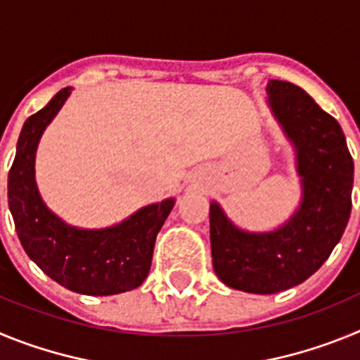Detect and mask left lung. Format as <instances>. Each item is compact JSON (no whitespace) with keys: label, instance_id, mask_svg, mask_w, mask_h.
<instances>
[{"label":"left lung","instance_id":"obj_1","mask_svg":"<svg viewBox=\"0 0 360 360\" xmlns=\"http://www.w3.org/2000/svg\"><path fill=\"white\" fill-rule=\"evenodd\" d=\"M270 106L297 148L303 203L287 225L269 234L236 229L211 203L214 272L236 290L276 294L307 281L339 243L349 212L354 158L341 126L299 86L270 79Z\"/></svg>","mask_w":360,"mask_h":360}]
</instances>
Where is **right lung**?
I'll use <instances>...</instances> for the list:
<instances>
[{"label":"right lung","mask_w":360,"mask_h":360,"mask_svg":"<svg viewBox=\"0 0 360 360\" xmlns=\"http://www.w3.org/2000/svg\"><path fill=\"white\" fill-rule=\"evenodd\" d=\"M70 88L57 91L30 115L8 173V207L25 252L53 281L77 294L111 295L141 287L151 269L158 231L174 200L153 203L115 227L81 231L44 207L34 180V157L46 124L61 110Z\"/></svg>","instance_id":"1"}]
</instances>
